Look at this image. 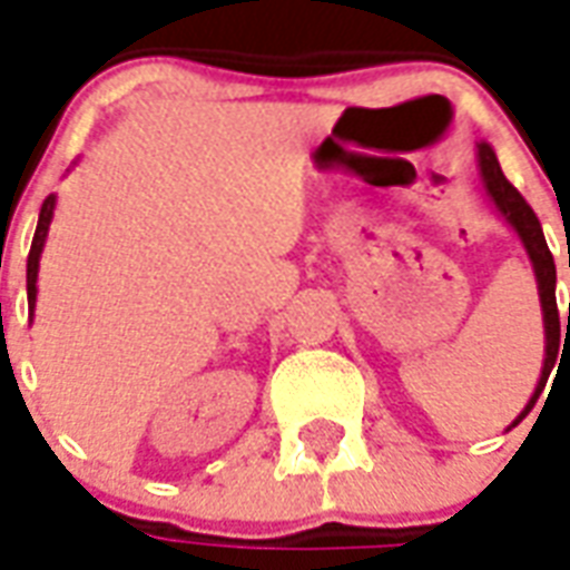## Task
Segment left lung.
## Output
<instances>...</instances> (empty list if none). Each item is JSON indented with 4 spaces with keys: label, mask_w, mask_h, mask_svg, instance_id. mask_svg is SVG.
Returning <instances> with one entry per match:
<instances>
[{
    "label": "left lung",
    "mask_w": 570,
    "mask_h": 570,
    "mask_svg": "<svg viewBox=\"0 0 570 570\" xmlns=\"http://www.w3.org/2000/svg\"><path fill=\"white\" fill-rule=\"evenodd\" d=\"M478 166H480V180H483V189H487L489 202H492L501 217L510 223V229L520 235L522 247H525L529 259H532L534 277H538V296H541V307H543V332H547V360H543L541 381H538V386H534V395L529 399V404L522 407V414L510 423V429H513V425H520L522 420L529 416V411H532L534 402H538V395H541L543 383H547L550 371H553L556 360H559V335H562V323H559V307H556V263H553V253H550V247H547V238H543L541 220L534 217V210L529 208V202L522 199L520 189L504 178L499 159H495V150H492L487 141H480L478 145ZM568 328H570V305H568ZM568 328H564V335H568Z\"/></svg>",
    "instance_id": "obj_1"
}]
</instances>
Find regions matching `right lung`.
<instances>
[{
  "instance_id": "obj_1",
  "label": "right lung",
  "mask_w": 570,
  "mask_h": 570,
  "mask_svg": "<svg viewBox=\"0 0 570 570\" xmlns=\"http://www.w3.org/2000/svg\"><path fill=\"white\" fill-rule=\"evenodd\" d=\"M53 205H57V196H48L45 205H41V214H38L36 238H32V247H29L27 256V298L29 311H36V293H38V259H41V250H45V238H48V226L53 220Z\"/></svg>"
}]
</instances>
